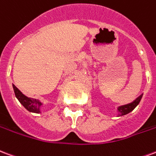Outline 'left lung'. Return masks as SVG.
I'll return each mask as SVG.
<instances>
[{"instance_id":"8db88e82","label":"left lung","mask_w":156,"mask_h":156,"mask_svg":"<svg viewBox=\"0 0 156 156\" xmlns=\"http://www.w3.org/2000/svg\"><path fill=\"white\" fill-rule=\"evenodd\" d=\"M142 98V95H140L138 98L136 99V101H134L132 103H129V104L125 105H122V106H120V107L118 108V111H119V113H120V115H125L128 114L129 112H131V111L135 109V108L138 105V104L140 101V100Z\"/></svg>"}]
</instances>
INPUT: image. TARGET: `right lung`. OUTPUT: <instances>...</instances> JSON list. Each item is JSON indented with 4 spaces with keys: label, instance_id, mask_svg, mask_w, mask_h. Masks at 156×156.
<instances>
[{
    "label": "right lung",
    "instance_id": "add662e5",
    "mask_svg": "<svg viewBox=\"0 0 156 156\" xmlns=\"http://www.w3.org/2000/svg\"><path fill=\"white\" fill-rule=\"evenodd\" d=\"M13 89H14L16 97L18 99V101L20 102V104L22 105L27 111L34 112V113H39L40 107L42 105L39 101H37L36 99L27 97L16 88V86L15 85H13Z\"/></svg>",
    "mask_w": 156,
    "mask_h": 156
}]
</instances>
